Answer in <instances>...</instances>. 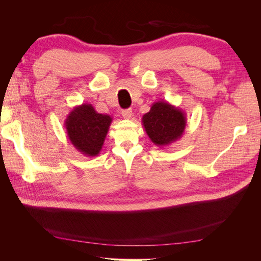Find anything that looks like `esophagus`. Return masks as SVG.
<instances>
[{
  "mask_svg": "<svg viewBox=\"0 0 261 261\" xmlns=\"http://www.w3.org/2000/svg\"><path fill=\"white\" fill-rule=\"evenodd\" d=\"M122 115H123V117L125 118V120H130V118L133 117V111H132V109L123 110V111H122Z\"/></svg>",
  "mask_w": 261,
  "mask_h": 261,
  "instance_id": "esophagus-1",
  "label": "esophagus"
}]
</instances>
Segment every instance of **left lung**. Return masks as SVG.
Segmentation results:
<instances>
[{
	"mask_svg": "<svg viewBox=\"0 0 261 261\" xmlns=\"http://www.w3.org/2000/svg\"><path fill=\"white\" fill-rule=\"evenodd\" d=\"M143 125L150 140L158 147H165L178 140L186 127V114L167 101H158L143 118Z\"/></svg>",
	"mask_w": 261,
	"mask_h": 261,
	"instance_id": "8db88e82",
	"label": "left lung"
}]
</instances>
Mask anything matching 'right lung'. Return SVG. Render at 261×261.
Returning <instances> with one entry per match:
<instances>
[{
    "mask_svg": "<svg viewBox=\"0 0 261 261\" xmlns=\"http://www.w3.org/2000/svg\"><path fill=\"white\" fill-rule=\"evenodd\" d=\"M113 118L98 113L89 103L75 107L67 115L64 126L67 137L78 151L86 156H97Z\"/></svg>",
    "mask_w": 261,
    "mask_h": 261,
    "instance_id": "1",
    "label": "right lung"
}]
</instances>
